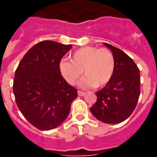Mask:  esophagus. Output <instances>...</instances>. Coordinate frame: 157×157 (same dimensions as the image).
<instances>
[{
    "mask_svg": "<svg viewBox=\"0 0 157 157\" xmlns=\"http://www.w3.org/2000/svg\"><path fill=\"white\" fill-rule=\"evenodd\" d=\"M77 93H78L79 96H84V95L86 94V93H85V92L81 91V90H78V92H77Z\"/></svg>",
    "mask_w": 157,
    "mask_h": 157,
    "instance_id": "obj_1",
    "label": "esophagus"
}]
</instances>
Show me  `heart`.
I'll use <instances>...</instances> for the list:
<instances>
[{
    "label": "heart",
    "mask_w": 157,
    "mask_h": 157,
    "mask_svg": "<svg viewBox=\"0 0 157 157\" xmlns=\"http://www.w3.org/2000/svg\"><path fill=\"white\" fill-rule=\"evenodd\" d=\"M60 71L66 81L74 85L84 74L80 82L83 87H103L112 79L115 70L114 56L106 48L87 46L76 50L71 61L60 63Z\"/></svg>",
    "instance_id": "b5f03b06"
}]
</instances>
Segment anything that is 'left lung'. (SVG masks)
Returning a JSON list of instances; mask_svg holds the SVG:
<instances>
[{
  "mask_svg": "<svg viewBox=\"0 0 157 157\" xmlns=\"http://www.w3.org/2000/svg\"><path fill=\"white\" fill-rule=\"evenodd\" d=\"M104 44L114 56L115 70L110 81L95 93L97 101L90 112L105 124H116L126 120L136 108L140 95L139 69L122 50Z\"/></svg>",
  "mask_w": 157,
  "mask_h": 157,
  "instance_id": "1",
  "label": "left lung"
}]
</instances>
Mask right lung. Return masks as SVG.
<instances>
[{
    "instance_id": "obj_1",
    "label": "right lung",
    "mask_w": 157,
    "mask_h": 157,
    "mask_svg": "<svg viewBox=\"0 0 157 157\" xmlns=\"http://www.w3.org/2000/svg\"><path fill=\"white\" fill-rule=\"evenodd\" d=\"M72 45L45 40L26 52L15 71L13 92L24 117L36 128H56L67 118L77 90L64 80L60 62Z\"/></svg>"
}]
</instances>
